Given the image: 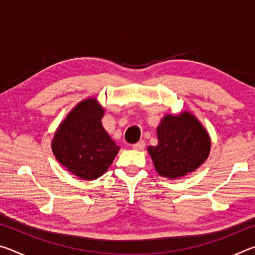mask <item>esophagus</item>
<instances>
[{
	"instance_id": "34e87169",
	"label": "esophagus",
	"mask_w": 255,
	"mask_h": 255,
	"mask_svg": "<svg viewBox=\"0 0 255 255\" xmlns=\"http://www.w3.org/2000/svg\"><path fill=\"white\" fill-rule=\"evenodd\" d=\"M144 147H145V141L144 140H139L138 143L132 145V148L136 149V150H141V149H144Z\"/></svg>"
}]
</instances>
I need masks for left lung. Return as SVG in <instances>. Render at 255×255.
<instances>
[{"instance_id":"left-lung-1","label":"left lung","mask_w":255,"mask_h":255,"mask_svg":"<svg viewBox=\"0 0 255 255\" xmlns=\"http://www.w3.org/2000/svg\"><path fill=\"white\" fill-rule=\"evenodd\" d=\"M157 146L147 148L157 173L178 179L198 169L210 152V138L195 116L167 115L157 127Z\"/></svg>"}]
</instances>
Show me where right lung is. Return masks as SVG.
<instances>
[{"mask_svg": "<svg viewBox=\"0 0 255 255\" xmlns=\"http://www.w3.org/2000/svg\"><path fill=\"white\" fill-rule=\"evenodd\" d=\"M103 109L96 99H88L72 110L51 143L57 161L83 180L101 176L120 147L102 127Z\"/></svg>", "mask_w": 255, "mask_h": 255, "instance_id": "add662e5", "label": "right lung"}]
</instances>
